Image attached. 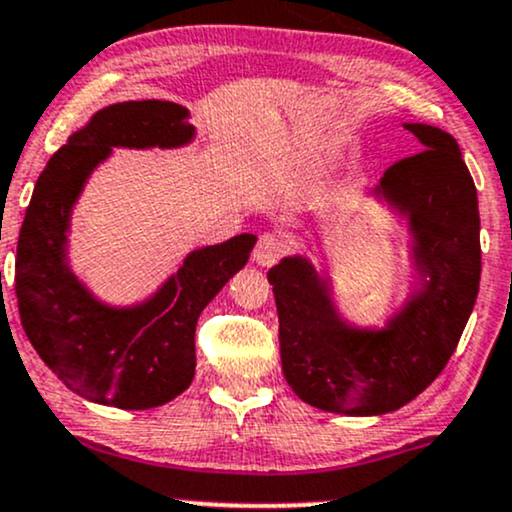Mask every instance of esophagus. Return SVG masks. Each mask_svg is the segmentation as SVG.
Wrapping results in <instances>:
<instances>
[{
  "label": "esophagus",
  "instance_id": "34e87169",
  "mask_svg": "<svg viewBox=\"0 0 512 512\" xmlns=\"http://www.w3.org/2000/svg\"><path fill=\"white\" fill-rule=\"evenodd\" d=\"M283 252H286L283 240L279 236H274V233H264L255 245V262L260 264V267H272V264L281 260Z\"/></svg>",
  "mask_w": 512,
  "mask_h": 512
}]
</instances>
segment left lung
Segmentation results:
<instances>
[{
    "label": "left lung",
    "instance_id": "1",
    "mask_svg": "<svg viewBox=\"0 0 512 512\" xmlns=\"http://www.w3.org/2000/svg\"><path fill=\"white\" fill-rule=\"evenodd\" d=\"M420 155L393 164L369 197L408 231L410 291L381 326L343 315L334 281L303 255L269 269L281 367L295 396L324 412L386 415L417 398L451 360L482 274L477 188L451 133L403 123Z\"/></svg>",
    "mask_w": 512,
    "mask_h": 512
}]
</instances>
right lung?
<instances>
[{
	"label": "right lung",
	"instance_id": "1",
	"mask_svg": "<svg viewBox=\"0 0 512 512\" xmlns=\"http://www.w3.org/2000/svg\"><path fill=\"white\" fill-rule=\"evenodd\" d=\"M195 140L176 102H116L90 116L49 159L16 248L18 315L42 362L80 398L123 410L169 403L195 377V324L257 236L240 233L188 252L155 293L133 305L97 298L69 262L71 212L114 147L176 150Z\"/></svg>",
	"mask_w": 512,
	"mask_h": 512
}]
</instances>
